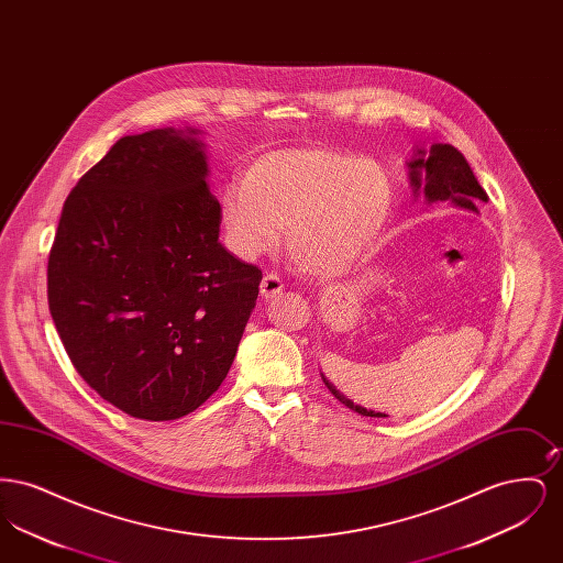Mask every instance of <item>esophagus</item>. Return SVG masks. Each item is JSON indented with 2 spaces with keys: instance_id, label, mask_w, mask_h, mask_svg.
Here are the masks:
<instances>
[{
  "instance_id": "esophagus-1",
  "label": "esophagus",
  "mask_w": 563,
  "mask_h": 563,
  "mask_svg": "<svg viewBox=\"0 0 563 563\" xmlns=\"http://www.w3.org/2000/svg\"><path fill=\"white\" fill-rule=\"evenodd\" d=\"M260 291H262V297H264V299L276 297V295L283 291V280H280L276 274H266V276L262 278Z\"/></svg>"
}]
</instances>
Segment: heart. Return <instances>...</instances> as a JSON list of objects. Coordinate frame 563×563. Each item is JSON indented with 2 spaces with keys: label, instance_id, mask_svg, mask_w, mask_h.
Wrapping results in <instances>:
<instances>
[{
  "label": "heart",
  "instance_id": "obj_1",
  "mask_svg": "<svg viewBox=\"0 0 563 563\" xmlns=\"http://www.w3.org/2000/svg\"><path fill=\"white\" fill-rule=\"evenodd\" d=\"M393 205V179L377 162L327 147H295L260 156L242 184H228L221 221L242 257L274 249L280 230L289 228L295 264L331 278L369 253Z\"/></svg>",
  "mask_w": 563,
  "mask_h": 563
}]
</instances>
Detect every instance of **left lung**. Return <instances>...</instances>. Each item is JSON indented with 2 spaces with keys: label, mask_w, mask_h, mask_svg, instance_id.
<instances>
[{
  "label": "left lung",
  "mask_w": 563,
  "mask_h": 563,
  "mask_svg": "<svg viewBox=\"0 0 563 563\" xmlns=\"http://www.w3.org/2000/svg\"><path fill=\"white\" fill-rule=\"evenodd\" d=\"M409 166V179L413 186V194H424L427 202H450L457 209H466L473 213L477 211L479 202H487V194L479 186L477 177L473 175L466 158L455 150L454 145L437 143L430 147L429 154L424 150H418L416 158L407 164ZM324 386L329 393L340 402H344L352 411L369 418H388L386 413H375L372 409H365L361 405L346 399L324 375Z\"/></svg>",
  "instance_id": "1"
}]
</instances>
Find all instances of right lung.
Here are the masks:
<instances>
[{
    "label": "right lung",
    "mask_w": 563,
    "mask_h": 563,
    "mask_svg": "<svg viewBox=\"0 0 563 563\" xmlns=\"http://www.w3.org/2000/svg\"><path fill=\"white\" fill-rule=\"evenodd\" d=\"M198 131L122 136L65 200L48 306L76 372L124 413L188 416L221 386L262 269L219 242Z\"/></svg>",
    "instance_id": "right-lung-1"
}]
</instances>
